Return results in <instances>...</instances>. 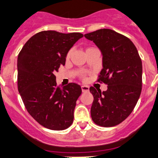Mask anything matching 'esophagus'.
<instances>
[{
	"instance_id": "1",
	"label": "esophagus",
	"mask_w": 158,
	"mask_h": 158,
	"mask_svg": "<svg viewBox=\"0 0 158 158\" xmlns=\"http://www.w3.org/2000/svg\"><path fill=\"white\" fill-rule=\"evenodd\" d=\"M81 89L83 92H88L89 91V87L87 86V85H82Z\"/></svg>"
}]
</instances>
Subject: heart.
Instances as JSON below:
<instances>
[{"label":"heart","instance_id":"heart-1","mask_svg":"<svg viewBox=\"0 0 158 158\" xmlns=\"http://www.w3.org/2000/svg\"><path fill=\"white\" fill-rule=\"evenodd\" d=\"M71 52H72V51L71 50H69V52H67V54H66V59H69V58H70V56H71ZM82 77L83 78H85V77Z\"/></svg>","mask_w":158,"mask_h":158}]
</instances>
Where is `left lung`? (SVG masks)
<instances>
[{
    "instance_id": "left-lung-1",
    "label": "left lung",
    "mask_w": 158,
    "mask_h": 158,
    "mask_svg": "<svg viewBox=\"0 0 158 158\" xmlns=\"http://www.w3.org/2000/svg\"><path fill=\"white\" fill-rule=\"evenodd\" d=\"M85 37L101 50L103 68L97 81L108 85L102 92L94 87L89 89L94 97L92 119L99 126H115L128 118L138 102L142 60L131 40L114 30L101 29Z\"/></svg>"
}]
</instances>
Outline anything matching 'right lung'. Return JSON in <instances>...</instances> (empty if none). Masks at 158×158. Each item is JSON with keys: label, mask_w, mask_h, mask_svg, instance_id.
I'll return each mask as SVG.
<instances>
[{"label": "right lung", "mask_w": 158, "mask_h": 158, "mask_svg": "<svg viewBox=\"0 0 158 158\" xmlns=\"http://www.w3.org/2000/svg\"><path fill=\"white\" fill-rule=\"evenodd\" d=\"M81 33L39 32L27 41L18 56V90L26 109L40 125L60 131L69 128L81 88L57 85L54 73L64 66L69 50Z\"/></svg>", "instance_id": "obj_1"}]
</instances>
